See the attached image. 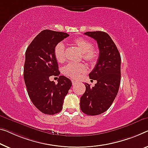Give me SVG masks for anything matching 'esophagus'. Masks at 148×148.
<instances>
[{"label": "esophagus", "mask_w": 148, "mask_h": 148, "mask_svg": "<svg viewBox=\"0 0 148 148\" xmlns=\"http://www.w3.org/2000/svg\"><path fill=\"white\" fill-rule=\"evenodd\" d=\"M71 82H72V85H75V84L76 83V81H75V80H72L71 81Z\"/></svg>", "instance_id": "34e87169"}]
</instances>
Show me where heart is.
<instances>
[{
    "instance_id": "heart-1",
    "label": "heart",
    "mask_w": 148,
    "mask_h": 148,
    "mask_svg": "<svg viewBox=\"0 0 148 148\" xmlns=\"http://www.w3.org/2000/svg\"><path fill=\"white\" fill-rule=\"evenodd\" d=\"M73 44L82 53V58L88 64H96L99 58V51L97 48L92 47V43L83 38H78L73 40ZM54 56L56 60L62 63L65 60V45L62 42L58 43L54 48ZM87 70L85 65L82 63L74 64L69 63L63 68V73L71 79H78L81 75Z\"/></svg>"
}]
</instances>
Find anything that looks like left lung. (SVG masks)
<instances>
[{
  "label": "left lung",
  "mask_w": 148,
  "mask_h": 148,
  "mask_svg": "<svg viewBox=\"0 0 148 148\" xmlns=\"http://www.w3.org/2000/svg\"><path fill=\"white\" fill-rule=\"evenodd\" d=\"M85 35L97 41L99 58L90 79L97 80L94 87L85 83V92L80 99L81 110L89 116L99 115L110 108L119 92L121 79V58L116 45L107 33L87 32Z\"/></svg>",
  "instance_id": "8db88e82"
}]
</instances>
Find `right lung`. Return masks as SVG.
I'll return each instance as SVG.
<instances>
[{
  "label": "right lung",
  "instance_id": "right-lung-1",
  "mask_svg": "<svg viewBox=\"0 0 148 148\" xmlns=\"http://www.w3.org/2000/svg\"><path fill=\"white\" fill-rule=\"evenodd\" d=\"M69 35L62 32L44 29L36 36L26 51L24 79L29 97L36 108L46 114L62 110L63 101L72 83L61 75L54 56L56 45ZM59 76L58 84L49 80Z\"/></svg>",
  "mask_w": 148,
  "mask_h": 148
}]
</instances>
